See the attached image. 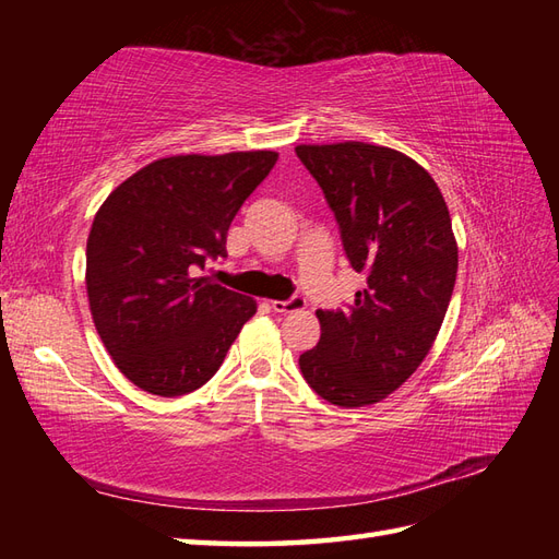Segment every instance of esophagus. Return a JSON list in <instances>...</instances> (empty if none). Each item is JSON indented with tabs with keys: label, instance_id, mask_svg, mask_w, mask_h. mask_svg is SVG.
<instances>
[{
	"label": "esophagus",
	"instance_id": "34e87169",
	"mask_svg": "<svg viewBox=\"0 0 559 559\" xmlns=\"http://www.w3.org/2000/svg\"><path fill=\"white\" fill-rule=\"evenodd\" d=\"M307 302L302 298H290V300H271V310L278 314H288V312H300L305 310Z\"/></svg>",
	"mask_w": 559,
	"mask_h": 559
}]
</instances>
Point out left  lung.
Wrapping results in <instances>:
<instances>
[{"instance_id": "1", "label": "left lung", "mask_w": 559, "mask_h": 559, "mask_svg": "<svg viewBox=\"0 0 559 559\" xmlns=\"http://www.w3.org/2000/svg\"><path fill=\"white\" fill-rule=\"evenodd\" d=\"M295 153L336 213L350 266L367 273L348 312H317L322 338L300 370L334 406H372L418 370L442 329L459 269L447 201L396 148L341 141Z\"/></svg>"}]
</instances>
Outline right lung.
Returning a JSON list of instances; mask_svg holds the SVG:
<instances>
[{
    "mask_svg": "<svg viewBox=\"0 0 559 559\" xmlns=\"http://www.w3.org/2000/svg\"><path fill=\"white\" fill-rule=\"evenodd\" d=\"M276 151L158 158L117 185L93 218L86 293L93 324L129 382L175 399L206 384L257 300L206 276Z\"/></svg>",
    "mask_w": 559,
    "mask_h": 559,
    "instance_id": "1",
    "label": "right lung"
}]
</instances>
